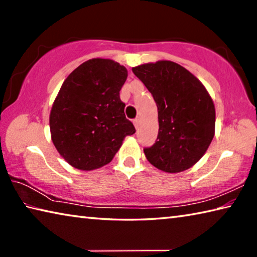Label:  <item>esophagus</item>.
<instances>
[{"mask_svg":"<svg viewBox=\"0 0 257 257\" xmlns=\"http://www.w3.org/2000/svg\"><path fill=\"white\" fill-rule=\"evenodd\" d=\"M134 124H135V127H136V129H138L139 128V124H141V119H139V118L135 119L134 120Z\"/></svg>","mask_w":257,"mask_h":257,"instance_id":"1","label":"esophagus"}]
</instances>
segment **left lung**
<instances>
[{
	"label": "left lung",
	"instance_id": "8db88e82",
	"mask_svg": "<svg viewBox=\"0 0 257 257\" xmlns=\"http://www.w3.org/2000/svg\"><path fill=\"white\" fill-rule=\"evenodd\" d=\"M133 72L153 95L159 134L145 149L149 162L167 173H179L196 164L215 134V106L198 78L172 61L134 67Z\"/></svg>",
	"mask_w": 257,
	"mask_h": 257
}]
</instances>
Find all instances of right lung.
<instances>
[{"label":"right lung","mask_w":257,"mask_h":257,"mask_svg":"<svg viewBox=\"0 0 257 257\" xmlns=\"http://www.w3.org/2000/svg\"><path fill=\"white\" fill-rule=\"evenodd\" d=\"M127 76L115 61L96 58L63 81L51 108L50 130L56 151L71 167L82 171L104 167L125 136L136 132L120 99Z\"/></svg>","instance_id":"obj_1"}]
</instances>
